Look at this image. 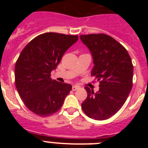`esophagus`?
<instances>
[{"label":"esophagus","instance_id":"esophagus-1","mask_svg":"<svg viewBox=\"0 0 148 148\" xmlns=\"http://www.w3.org/2000/svg\"><path fill=\"white\" fill-rule=\"evenodd\" d=\"M78 88H79V87H78V86H75V85L73 86V87H72V89H73V91H75V90H78Z\"/></svg>","mask_w":148,"mask_h":148}]
</instances>
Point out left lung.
<instances>
[{"label":"left lung","instance_id":"8db88e82","mask_svg":"<svg viewBox=\"0 0 148 148\" xmlns=\"http://www.w3.org/2000/svg\"><path fill=\"white\" fill-rule=\"evenodd\" d=\"M80 38L92 53L91 75L100 87L96 93L85 87L87 97L82 108L90 118L108 119L121 109L133 87L132 60L127 49L110 35H82Z\"/></svg>","mask_w":148,"mask_h":148}]
</instances>
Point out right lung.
I'll return each mask as SVG.
<instances>
[{
  "label": "right lung",
  "instance_id": "right-lung-1",
  "mask_svg": "<svg viewBox=\"0 0 148 148\" xmlns=\"http://www.w3.org/2000/svg\"><path fill=\"white\" fill-rule=\"evenodd\" d=\"M78 39V35L46 32L21 51L15 63V86L26 107L35 114L47 117L62 107L72 85L53 80L50 73Z\"/></svg>",
  "mask_w": 148,
  "mask_h": 148
}]
</instances>
